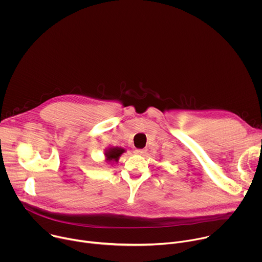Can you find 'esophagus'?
Here are the masks:
<instances>
[{"label":"esophagus","instance_id":"obj_1","mask_svg":"<svg viewBox=\"0 0 262 262\" xmlns=\"http://www.w3.org/2000/svg\"><path fill=\"white\" fill-rule=\"evenodd\" d=\"M136 155H140V156H143L146 154V150L145 149H136V150L134 151Z\"/></svg>","mask_w":262,"mask_h":262}]
</instances>
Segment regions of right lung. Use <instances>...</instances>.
Listing matches in <instances>:
<instances>
[{
  "mask_svg": "<svg viewBox=\"0 0 262 262\" xmlns=\"http://www.w3.org/2000/svg\"><path fill=\"white\" fill-rule=\"evenodd\" d=\"M125 152V149L121 147H110L104 150V158L107 163H117L121 155Z\"/></svg>",
  "mask_w": 262,
  "mask_h": 262,
  "instance_id": "obj_1",
  "label": "right lung"
}]
</instances>
